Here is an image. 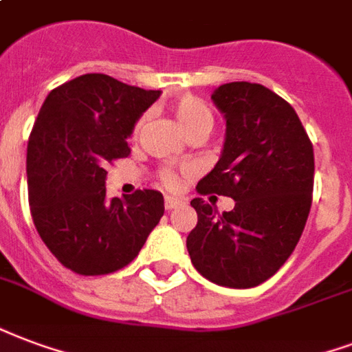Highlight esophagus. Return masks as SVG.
Returning a JSON list of instances; mask_svg holds the SVG:
<instances>
[{
	"label": "esophagus",
	"mask_w": 352,
	"mask_h": 352,
	"mask_svg": "<svg viewBox=\"0 0 352 352\" xmlns=\"http://www.w3.org/2000/svg\"><path fill=\"white\" fill-rule=\"evenodd\" d=\"M181 203H183L181 199H177V197H171V196H168L166 199H164V205H166V209H168V210L177 209V207H179Z\"/></svg>",
	"instance_id": "1"
}]
</instances>
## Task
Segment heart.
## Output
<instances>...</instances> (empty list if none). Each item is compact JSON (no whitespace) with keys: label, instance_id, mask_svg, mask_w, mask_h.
I'll return each instance as SVG.
<instances>
[{"label":"heart","instance_id":"b5f03b06","mask_svg":"<svg viewBox=\"0 0 352 352\" xmlns=\"http://www.w3.org/2000/svg\"><path fill=\"white\" fill-rule=\"evenodd\" d=\"M173 113H175L177 123L181 124V129L188 134H203L207 136L212 126H214V113L210 111L207 104L199 100L197 96L186 95L181 96L175 104H173ZM162 181L168 186H175L177 175L173 171H164Z\"/></svg>","mask_w":352,"mask_h":352}]
</instances>
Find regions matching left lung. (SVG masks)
Wrapping results in <instances>:
<instances>
[{
    "mask_svg": "<svg viewBox=\"0 0 352 352\" xmlns=\"http://www.w3.org/2000/svg\"><path fill=\"white\" fill-rule=\"evenodd\" d=\"M212 102L226 119L222 155L199 194L235 201L222 216L201 197L186 236L192 265L223 287H256L274 276L300 239L314 192V147L296 111L259 83H223Z\"/></svg>",
    "mask_w": 352,
    "mask_h": 352,
    "instance_id": "1",
    "label": "left lung"
}]
</instances>
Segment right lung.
Returning a JSON list of instances; mask_svg holds the SVG:
<instances>
[{
    "label": "right lung",
    "instance_id": "right-lung-1",
    "mask_svg": "<svg viewBox=\"0 0 352 352\" xmlns=\"http://www.w3.org/2000/svg\"><path fill=\"white\" fill-rule=\"evenodd\" d=\"M158 96L83 74L50 91L38 111L28 143L31 216L57 261L76 274L123 269L162 218L156 190L106 197V166L129 156L126 138Z\"/></svg>",
    "mask_w": 352,
    "mask_h": 352
}]
</instances>
